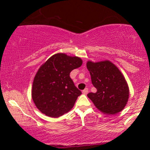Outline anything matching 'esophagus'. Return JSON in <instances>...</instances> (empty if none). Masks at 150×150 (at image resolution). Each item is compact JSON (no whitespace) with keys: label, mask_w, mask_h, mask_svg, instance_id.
Masks as SVG:
<instances>
[{"label":"esophagus","mask_w":150,"mask_h":150,"mask_svg":"<svg viewBox=\"0 0 150 150\" xmlns=\"http://www.w3.org/2000/svg\"><path fill=\"white\" fill-rule=\"evenodd\" d=\"M88 93V88H85L84 90H82V94H87Z\"/></svg>","instance_id":"34e87169"}]
</instances>
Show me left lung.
Returning a JSON list of instances; mask_svg holds the SVG:
<instances>
[{"instance_id":"obj_1","label":"left lung","mask_w":150,"mask_h":150,"mask_svg":"<svg viewBox=\"0 0 150 150\" xmlns=\"http://www.w3.org/2000/svg\"><path fill=\"white\" fill-rule=\"evenodd\" d=\"M87 68L92 83L97 92L87 94L95 106L101 112L113 115L123 109L128 102L129 89L124 77L111 62L98 63L88 61Z\"/></svg>"}]
</instances>
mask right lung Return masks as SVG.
I'll list each match as a JSON object with an SVG mask.
<instances>
[{"instance_id":"obj_1","label":"right lung","mask_w":150,"mask_h":150,"mask_svg":"<svg viewBox=\"0 0 150 150\" xmlns=\"http://www.w3.org/2000/svg\"><path fill=\"white\" fill-rule=\"evenodd\" d=\"M82 64L80 58L57 53L40 67L34 79L32 95L41 112L58 118L73 107L82 92L75 87L70 73Z\"/></svg>"}]
</instances>
